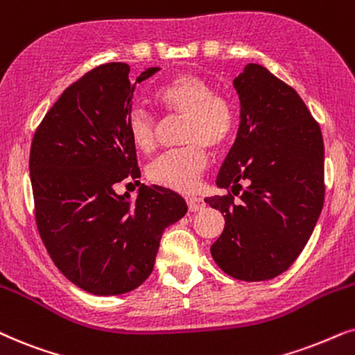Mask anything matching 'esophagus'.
I'll use <instances>...</instances> for the list:
<instances>
[{"mask_svg":"<svg viewBox=\"0 0 355 355\" xmlns=\"http://www.w3.org/2000/svg\"><path fill=\"white\" fill-rule=\"evenodd\" d=\"M187 205H189V210L192 211H199L205 207V202L200 199V197H187Z\"/></svg>","mask_w":355,"mask_h":355,"instance_id":"esophagus-1","label":"esophagus"}]
</instances>
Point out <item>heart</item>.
I'll return each instance as SVG.
<instances>
[{"label":"heart","mask_w":355,"mask_h":355,"mask_svg":"<svg viewBox=\"0 0 355 355\" xmlns=\"http://www.w3.org/2000/svg\"><path fill=\"white\" fill-rule=\"evenodd\" d=\"M155 98L169 117H184L181 141L186 146L168 151L151 161L146 176L151 182L189 192L209 166L210 150L227 144L234 125L232 103L214 93L205 80L197 75H179L161 86ZM127 128L132 144L144 153L156 145L158 121L145 105H133L127 114Z\"/></svg>","instance_id":"1"}]
</instances>
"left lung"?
<instances>
[{"label": "left lung", "instance_id": "left-lung-1", "mask_svg": "<svg viewBox=\"0 0 355 355\" xmlns=\"http://www.w3.org/2000/svg\"><path fill=\"white\" fill-rule=\"evenodd\" d=\"M233 86L239 127L217 178V186L232 194L205 197L225 217L210 252L223 272L257 282L285 272L318 222L324 200L323 135L297 91L268 68L248 63ZM241 183L247 187L240 195Z\"/></svg>", "mask_w": 355, "mask_h": 355}]
</instances>
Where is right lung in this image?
<instances>
[{"mask_svg":"<svg viewBox=\"0 0 355 355\" xmlns=\"http://www.w3.org/2000/svg\"><path fill=\"white\" fill-rule=\"evenodd\" d=\"M156 71L146 68L130 83L127 63L96 67L63 91L32 140L40 238L60 272L93 295L140 287L164 228L187 211L186 200L166 187L141 184L135 200L116 192V184L141 176L127 114L138 83Z\"/></svg>","mask_w":355,"mask_h":355,"instance_id":"add662e5","label":"right lung"}]
</instances>
